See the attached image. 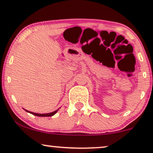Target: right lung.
Instances as JSON below:
<instances>
[{
  "instance_id": "add662e5",
  "label": "right lung",
  "mask_w": 153,
  "mask_h": 153,
  "mask_svg": "<svg viewBox=\"0 0 153 153\" xmlns=\"http://www.w3.org/2000/svg\"><path fill=\"white\" fill-rule=\"evenodd\" d=\"M59 109V108H58ZM58 109H57L56 111H55L53 112H51V113H49V114H37V113H33V112H30V111H28L26 110L27 112L30 113V114H33V115H35V116H40V117H50V116H53L54 114H56V113H57V111H58Z\"/></svg>"
}]
</instances>
